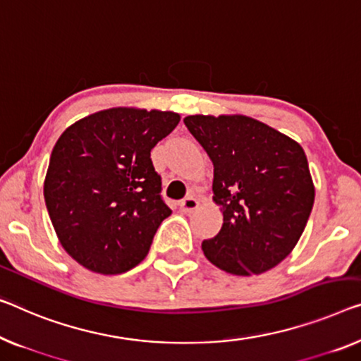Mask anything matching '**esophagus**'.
<instances>
[{"label":"esophagus","instance_id":"34e87169","mask_svg":"<svg viewBox=\"0 0 361 361\" xmlns=\"http://www.w3.org/2000/svg\"><path fill=\"white\" fill-rule=\"evenodd\" d=\"M180 209L183 212H186V214H191V212H195L196 209L199 207V201L196 197H192V196H188V197H185V199H181L180 201Z\"/></svg>","mask_w":361,"mask_h":361}]
</instances>
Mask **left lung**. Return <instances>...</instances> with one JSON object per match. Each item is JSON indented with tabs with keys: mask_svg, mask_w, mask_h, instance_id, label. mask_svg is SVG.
<instances>
[{
	"mask_svg": "<svg viewBox=\"0 0 361 361\" xmlns=\"http://www.w3.org/2000/svg\"><path fill=\"white\" fill-rule=\"evenodd\" d=\"M186 128L214 164L220 232L202 241L214 266L252 276L287 257L306 227L314 185L305 150L292 137L245 115H191Z\"/></svg>",
	"mask_w": 361,
	"mask_h": 361,
	"instance_id": "left-lung-1",
	"label": "left lung"
}]
</instances>
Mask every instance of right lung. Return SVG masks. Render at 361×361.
<instances>
[{
	"label": "right lung",
	"instance_id": "obj_1",
	"mask_svg": "<svg viewBox=\"0 0 361 361\" xmlns=\"http://www.w3.org/2000/svg\"><path fill=\"white\" fill-rule=\"evenodd\" d=\"M178 123L173 111L116 106L64 129L43 196L58 240L80 266L116 276L147 256L171 214L150 150Z\"/></svg>",
	"mask_w": 361,
	"mask_h": 361
}]
</instances>
